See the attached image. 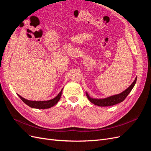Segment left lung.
Listing matches in <instances>:
<instances>
[{"instance_id": "obj_1", "label": "left lung", "mask_w": 151, "mask_h": 151, "mask_svg": "<svg viewBox=\"0 0 151 151\" xmlns=\"http://www.w3.org/2000/svg\"><path fill=\"white\" fill-rule=\"evenodd\" d=\"M136 81H137V77H135V79L133 83H132V84L124 91H123L122 93L116 95L111 96H109L106 98H102V99L93 98L89 96V95L87 92L86 93V94L89 101L95 105H97V106H113V105H115L116 104L122 102L123 100L126 98V97L130 93L132 89H133L136 83Z\"/></svg>"}]
</instances>
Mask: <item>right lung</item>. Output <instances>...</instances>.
I'll list each match as a JSON object with an SVG mask.
<instances>
[{
  "label": "right lung",
  "instance_id": "1",
  "mask_svg": "<svg viewBox=\"0 0 151 151\" xmlns=\"http://www.w3.org/2000/svg\"><path fill=\"white\" fill-rule=\"evenodd\" d=\"M63 89V88L62 89L60 92L58 93V94L55 98L52 99L47 100V101H31V100H28L21 97L19 94L17 95L19 96V97L22 99V101L31 108L37 109H47L53 106L54 105H55L58 102V101L60 99Z\"/></svg>",
  "mask_w": 151,
  "mask_h": 151
}]
</instances>
